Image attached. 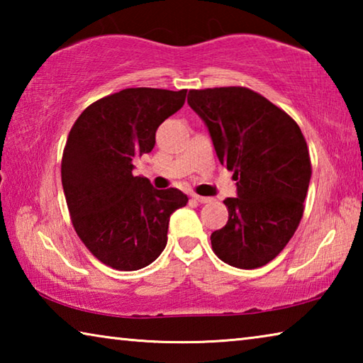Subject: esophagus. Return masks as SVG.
<instances>
[{"mask_svg":"<svg viewBox=\"0 0 363 363\" xmlns=\"http://www.w3.org/2000/svg\"><path fill=\"white\" fill-rule=\"evenodd\" d=\"M192 199L195 201H199V203H210V201H211L210 196H201V195H196V194H192Z\"/></svg>","mask_w":363,"mask_h":363,"instance_id":"obj_1","label":"esophagus"}]
</instances>
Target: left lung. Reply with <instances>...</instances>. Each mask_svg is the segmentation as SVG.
<instances>
[{
    "label": "left lung",
    "mask_w": 363,
    "mask_h": 363,
    "mask_svg": "<svg viewBox=\"0 0 363 363\" xmlns=\"http://www.w3.org/2000/svg\"><path fill=\"white\" fill-rule=\"evenodd\" d=\"M187 102L237 181V196L224 200L229 220L211 233L213 251L238 269L266 266L303 218L312 174L303 133L284 110L242 86L192 89Z\"/></svg>",
    "instance_id": "obj_1"
}]
</instances>
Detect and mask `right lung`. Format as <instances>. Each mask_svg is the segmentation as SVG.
<instances>
[{
    "instance_id": "add662e5",
    "label": "right lung",
    "mask_w": 363,
    "mask_h": 363,
    "mask_svg": "<svg viewBox=\"0 0 363 363\" xmlns=\"http://www.w3.org/2000/svg\"><path fill=\"white\" fill-rule=\"evenodd\" d=\"M187 89L128 88L91 104L72 126L62 155V187L78 237L116 270L149 266L168 242L169 216L187 205L177 189L158 190L134 176V158L152 152L162 123Z\"/></svg>"
}]
</instances>
